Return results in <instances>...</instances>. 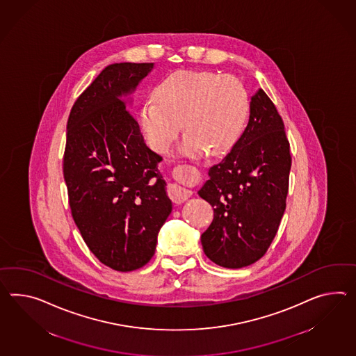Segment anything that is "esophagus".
<instances>
[{"label":"esophagus","instance_id":"1","mask_svg":"<svg viewBox=\"0 0 356 356\" xmlns=\"http://www.w3.org/2000/svg\"><path fill=\"white\" fill-rule=\"evenodd\" d=\"M191 194H193V191L181 188V186L176 185V184L175 185H170V188H168V195L171 197V200H174V202H177V203H181L184 200L191 198Z\"/></svg>","mask_w":356,"mask_h":356}]
</instances>
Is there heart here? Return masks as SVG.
<instances>
[{"label": "heart", "instance_id": "1", "mask_svg": "<svg viewBox=\"0 0 356 356\" xmlns=\"http://www.w3.org/2000/svg\"><path fill=\"white\" fill-rule=\"evenodd\" d=\"M156 100L141 108V126L149 145L165 154L184 130L182 153L200 156L225 153L242 134L248 96L233 76L206 70H176L154 91Z\"/></svg>", "mask_w": 356, "mask_h": 356}]
</instances>
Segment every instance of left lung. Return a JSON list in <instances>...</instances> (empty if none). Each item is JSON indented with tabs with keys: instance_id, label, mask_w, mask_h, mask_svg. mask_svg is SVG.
<instances>
[{
	"instance_id": "obj_1",
	"label": "left lung",
	"mask_w": 356,
	"mask_h": 356,
	"mask_svg": "<svg viewBox=\"0 0 356 356\" xmlns=\"http://www.w3.org/2000/svg\"><path fill=\"white\" fill-rule=\"evenodd\" d=\"M291 165L284 123L260 88L252 96L245 130L209 168V180L198 191L213 207V220L200 236L209 260L239 269L266 253L286 211Z\"/></svg>"
}]
</instances>
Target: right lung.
Returning <instances> with one entry per match:
<instances>
[{
  "instance_id": "obj_1",
  "label": "right lung",
  "mask_w": 356,
  "mask_h": 356,
  "mask_svg": "<svg viewBox=\"0 0 356 356\" xmlns=\"http://www.w3.org/2000/svg\"><path fill=\"white\" fill-rule=\"evenodd\" d=\"M152 68L153 63L108 65L77 97L67 123L63 174L72 216L96 259L117 271L147 265L172 211L158 171L162 156L145 145L120 99Z\"/></svg>"
}]
</instances>
